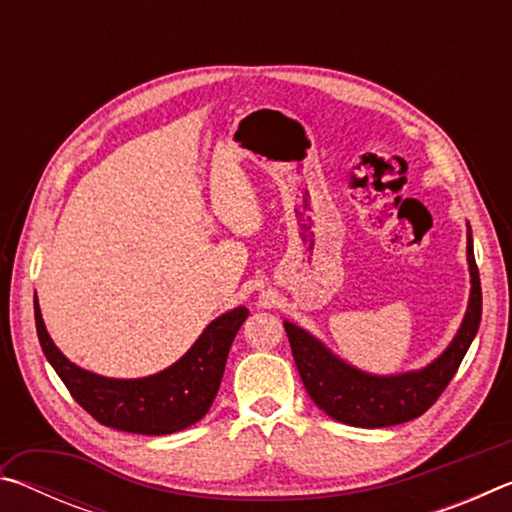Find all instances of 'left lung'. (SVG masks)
<instances>
[{"instance_id":"left-lung-1","label":"left lung","mask_w":512,"mask_h":512,"mask_svg":"<svg viewBox=\"0 0 512 512\" xmlns=\"http://www.w3.org/2000/svg\"><path fill=\"white\" fill-rule=\"evenodd\" d=\"M467 268H470V300L463 323L443 354L418 370L372 375L341 359L307 329L284 320L302 384L318 409H323L329 418L363 429L393 427L420 418L452 381L479 332L481 280L474 262L470 223H467Z\"/></svg>"}]
</instances>
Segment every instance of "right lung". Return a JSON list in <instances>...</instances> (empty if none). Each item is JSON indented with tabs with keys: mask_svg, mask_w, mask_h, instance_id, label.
I'll list each match as a JSON object with an SVG mask.
<instances>
[{
	"mask_svg": "<svg viewBox=\"0 0 512 512\" xmlns=\"http://www.w3.org/2000/svg\"><path fill=\"white\" fill-rule=\"evenodd\" d=\"M33 311L42 352L74 400L106 427L142 436L183 431L210 411L221 386L230 345L248 318L246 307L225 311L169 368L149 377L117 379L97 375L69 361L51 341L38 296L33 300Z\"/></svg>",
	"mask_w": 512,
	"mask_h": 512,
	"instance_id": "right-lung-1",
	"label": "right lung"
}]
</instances>
